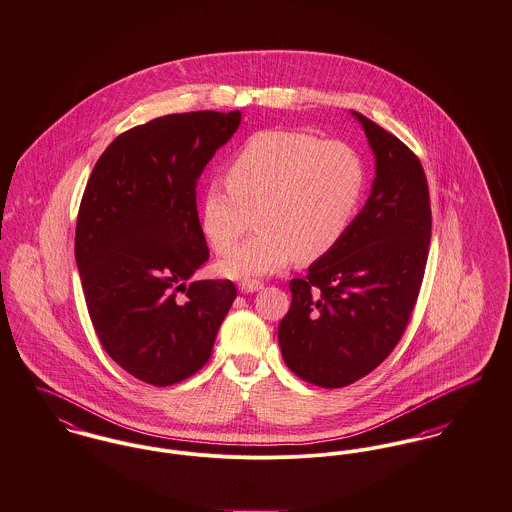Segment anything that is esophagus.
Masks as SVG:
<instances>
[{
	"mask_svg": "<svg viewBox=\"0 0 512 512\" xmlns=\"http://www.w3.org/2000/svg\"><path fill=\"white\" fill-rule=\"evenodd\" d=\"M263 288V283L261 281H241L239 283V290L241 292H245V294H251V292H257V290H261Z\"/></svg>",
	"mask_w": 512,
	"mask_h": 512,
	"instance_id": "34e87169",
	"label": "esophagus"
}]
</instances>
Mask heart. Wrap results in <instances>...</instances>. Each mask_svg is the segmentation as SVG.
I'll return each mask as SVG.
<instances>
[{
    "label": "heart",
    "mask_w": 512,
    "mask_h": 512,
    "mask_svg": "<svg viewBox=\"0 0 512 512\" xmlns=\"http://www.w3.org/2000/svg\"><path fill=\"white\" fill-rule=\"evenodd\" d=\"M226 182L212 180L198 206L200 229L228 253L249 226L257 231L218 263L229 279L263 277L290 261L328 255L357 212L365 174L359 155L341 141L290 129L253 133L229 159Z\"/></svg>",
    "instance_id": "obj_1"
}]
</instances>
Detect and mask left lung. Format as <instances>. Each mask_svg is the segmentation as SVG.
<instances>
[{
    "label": "left lung",
    "instance_id": "8db88e82",
    "mask_svg": "<svg viewBox=\"0 0 512 512\" xmlns=\"http://www.w3.org/2000/svg\"><path fill=\"white\" fill-rule=\"evenodd\" d=\"M375 157L363 210L340 243L292 279L279 324L284 363L300 379L338 389L381 365L402 338L424 279L432 212L424 169L393 133L357 112Z\"/></svg>",
    "mask_w": 512,
    "mask_h": 512
}]
</instances>
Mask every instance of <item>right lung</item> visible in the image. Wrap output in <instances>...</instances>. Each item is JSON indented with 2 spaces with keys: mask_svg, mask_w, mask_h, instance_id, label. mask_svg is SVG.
<instances>
[{
  "mask_svg": "<svg viewBox=\"0 0 512 512\" xmlns=\"http://www.w3.org/2000/svg\"><path fill=\"white\" fill-rule=\"evenodd\" d=\"M239 123L241 112H192L137 125L102 153L82 196L74 255L90 320L115 363L155 387L206 365L237 296L231 281H186L210 257L196 182Z\"/></svg>",
  "mask_w": 512,
  "mask_h": 512,
  "instance_id": "obj_1",
  "label": "right lung"
}]
</instances>
